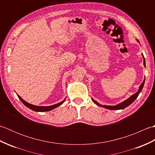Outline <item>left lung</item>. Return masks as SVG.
Instances as JSON below:
<instances>
[{
    "label": "left lung",
    "instance_id": "8db88e82",
    "mask_svg": "<svg viewBox=\"0 0 155 155\" xmlns=\"http://www.w3.org/2000/svg\"><path fill=\"white\" fill-rule=\"evenodd\" d=\"M139 42V41H138ZM143 58H144V66L145 67V60H144V56L143 54ZM144 81H145V78H144V79L143 82V83L140 84V86L139 87V91H138L137 93H136L135 94H134L133 95H132L130 98H128L127 100H126L125 101L123 102V103H120L119 104L117 105V106H107V105H101L98 104V103H97L96 101H95L94 100L92 99L93 101V102L94 103H96L97 105H98V106L100 107H104V108H107V109H110V110H120V109H123V108H125L126 107H127L128 106H129V105L133 103V102L135 101L136 98L138 97V96H139V93L141 92V91H142L143 88V86H144Z\"/></svg>",
    "mask_w": 155,
    "mask_h": 155
}]
</instances>
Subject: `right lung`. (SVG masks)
Returning a JSON list of instances; mask_svg holds the SVG:
<instances>
[{"label": "right lung", "mask_w": 155, "mask_h": 155, "mask_svg": "<svg viewBox=\"0 0 155 155\" xmlns=\"http://www.w3.org/2000/svg\"><path fill=\"white\" fill-rule=\"evenodd\" d=\"M18 97L19 98V99L21 101L22 103L24 104L26 107H27L28 108H30V109L34 110V111H37V112H45V111H49V110H51L52 109H54V108L58 107V106H60L62 103H64L65 99L64 101H62L61 103H59L58 104H56L54 105H52V106H48V107H38V106H35V105H32L31 104H29L27 102H26L25 101H24L22 99V98L18 96L17 94Z\"/></svg>", "instance_id": "obj_1"}]
</instances>
